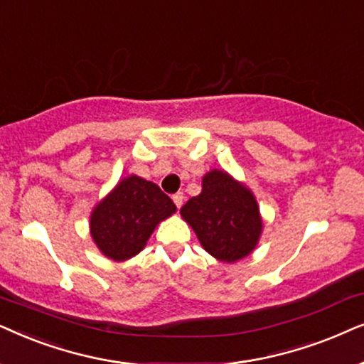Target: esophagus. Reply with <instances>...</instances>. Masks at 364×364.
<instances>
[{"label": "esophagus", "mask_w": 364, "mask_h": 364, "mask_svg": "<svg viewBox=\"0 0 364 364\" xmlns=\"http://www.w3.org/2000/svg\"><path fill=\"white\" fill-rule=\"evenodd\" d=\"M183 200H185V196H183V193H176V195H173V201H174V205H176L178 210H179V208H181Z\"/></svg>", "instance_id": "34e87169"}]
</instances>
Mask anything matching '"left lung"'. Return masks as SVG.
I'll list each match as a JSON object with an SVG mask.
<instances>
[{
  "label": "left lung",
  "instance_id": "8db88e82",
  "mask_svg": "<svg viewBox=\"0 0 364 364\" xmlns=\"http://www.w3.org/2000/svg\"><path fill=\"white\" fill-rule=\"evenodd\" d=\"M203 190L181 208V216L216 259L235 263L258 245L263 221L251 190L223 169L203 176Z\"/></svg>",
  "mask_w": 364,
  "mask_h": 364
}]
</instances>
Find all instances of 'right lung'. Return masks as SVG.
Wrapping results in <instances>:
<instances>
[{"label":"right lung","instance_id":"add662e5","mask_svg":"<svg viewBox=\"0 0 364 364\" xmlns=\"http://www.w3.org/2000/svg\"><path fill=\"white\" fill-rule=\"evenodd\" d=\"M176 211L158 185L132 174L93 208L91 238L106 258L126 261L136 256L159 223Z\"/></svg>","mask_w":364,"mask_h":364}]
</instances>
